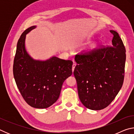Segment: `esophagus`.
<instances>
[{"label": "esophagus", "instance_id": "esophagus-1", "mask_svg": "<svg viewBox=\"0 0 134 134\" xmlns=\"http://www.w3.org/2000/svg\"><path fill=\"white\" fill-rule=\"evenodd\" d=\"M73 63H74L73 64H72V72H73L74 70V68H75L76 65V64H75V63H74V62H73Z\"/></svg>", "mask_w": 134, "mask_h": 134}]
</instances>
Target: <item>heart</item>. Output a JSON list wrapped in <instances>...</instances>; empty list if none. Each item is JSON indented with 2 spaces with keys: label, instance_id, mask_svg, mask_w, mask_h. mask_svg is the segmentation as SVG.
<instances>
[{
  "label": "heart",
  "instance_id": "obj_1",
  "mask_svg": "<svg viewBox=\"0 0 134 134\" xmlns=\"http://www.w3.org/2000/svg\"><path fill=\"white\" fill-rule=\"evenodd\" d=\"M96 47V44H92L91 46H90V48H91V49H93V48H94Z\"/></svg>",
  "mask_w": 134,
  "mask_h": 134
}]
</instances>
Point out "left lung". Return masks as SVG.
I'll list each match as a JSON object with an SVG mask.
<instances>
[{"instance_id":"8db88e82","label":"left lung","mask_w":134,"mask_h":134,"mask_svg":"<svg viewBox=\"0 0 134 134\" xmlns=\"http://www.w3.org/2000/svg\"><path fill=\"white\" fill-rule=\"evenodd\" d=\"M112 46L84 51L75 56L74 70L81 102L89 109L101 110L114 100L124 83L126 49L117 32L110 30Z\"/></svg>"}]
</instances>
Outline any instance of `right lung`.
Listing matches in <instances>:
<instances>
[{
    "instance_id": "right-lung-1",
    "label": "right lung",
    "mask_w": 134,
    "mask_h": 134,
    "mask_svg": "<svg viewBox=\"0 0 134 134\" xmlns=\"http://www.w3.org/2000/svg\"><path fill=\"white\" fill-rule=\"evenodd\" d=\"M26 29L17 43L13 72L16 84L25 101L32 107L48 108L57 100L64 80L72 74V62L53 57L45 62L34 60L25 48Z\"/></svg>"
}]
</instances>
